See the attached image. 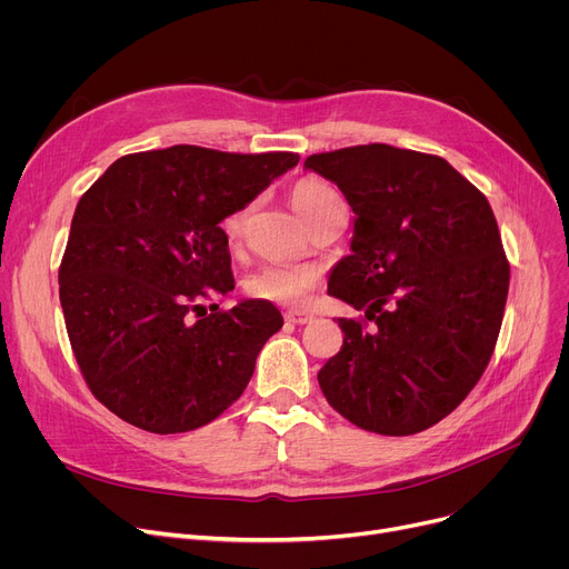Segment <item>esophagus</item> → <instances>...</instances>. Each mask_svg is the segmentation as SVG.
<instances>
[{
    "instance_id": "1",
    "label": "esophagus",
    "mask_w": 569,
    "mask_h": 569,
    "mask_svg": "<svg viewBox=\"0 0 569 569\" xmlns=\"http://www.w3.org/2000/svg\"><path fill=\"white\" fill-rule=\"evenodd\" d=\"M286 320H288V322H292V325H307V322H311V320H313V313L302 311V309H292V311H288V313H286Z\"/></svg>"
}]
</instances>
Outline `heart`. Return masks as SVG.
<instances>
[{
	"instance_id": "obj_1",
	"label": "heart",
	"mask_w": 569,
	"mask_h": 569,
	"mask_svg": "<svg viewBox=\"0 0 569 569\" xmlns=\"http://www.w3.org/2000/svg\"><path fill=\"white\" fill-rule=\"evenodd\" d=\"M339 196L332 187H327L320 179H300L290 189V202L295 212L309 223L318 217L325 207L337 202ZM247 209H239L226 221V234L230 242L239 237L244 226ZM318 286V272L302 264H264L244 281V290L256 300L279 302V305H302L311 290Z\"/></svg>"
}]
</instances>
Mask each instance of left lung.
I'll list each match as a JSON object with an SVG mask.
<instances>
[{
	"label": "left lung",
	"mask_w": 569,
	"mask_h": 569,
	"mask_svg": "<svg viewBox=\"0 0 569 569\" xmlns=\"http://www.w3.org/2000/svg\"><path fill=\"white\" fill-rule=\"evenodd\" d=\"M355 212L350 256L332 297L365 311L339 318L341 350L318 371L325 399L355 427L420 433L482 378L502 325L510 262L491 204L433 154L357 144L311 154Z\"/></svg>",
	"instance_id": "obj_1"
}]
</instances>
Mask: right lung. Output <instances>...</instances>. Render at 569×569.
Wrapping results in <instances>:
<instances>
[{"instance_id":"obj_1","label":"right lung","mask_w":569,"mask_h":569,"mask_svg":"<svg viewBox=\"0 0 569 569\" xmlns=\"http://www.w3.org/2000/svg\"><path fill=\"white\" fill-rule=\"evenodd\" d=\"M297 161L174 144L117 159L80 198L59 302L84 382L124 422L193 431L247 390L279 309L244 300L207 313L200 300L234 288L221 221Z\"/></svg>"}]
</instances>
